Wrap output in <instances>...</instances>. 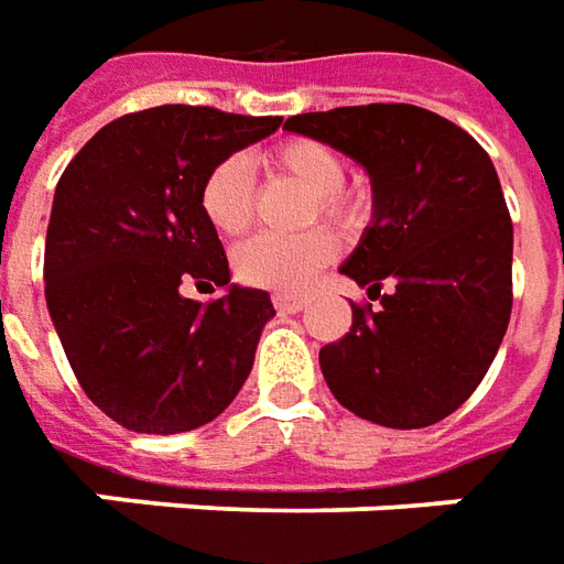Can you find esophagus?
Masks as SVG:
<instances>
[{
	"label": "esophagus",
	"mask_w": 564,
	"mask_h": 564,
	"mask_svg": "<svg viewBox=\"0 0 564 564\" xmlns=\"http://www.w3.org/2000/svg\"><path fill=\"white\" fill-rule=\"evenodd\" d=\"M308 305L305 299H299V295H286V293H274V308L281 311V314H295V311H302Z\"/></svg>",
	"instance_id": "34e87169"
}]
</instances>
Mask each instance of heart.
Returning a JSON list of instances; mask_svg holds the SVG:
<instances>
[{
    "mask_svg": "<svg viewBox=\"0 0 564 564\" xmlns=\"http://www.w3.org/2000/svg\"><path fill=\"white\" fill-rule=\"evenodd\" d=\"M269 171L290 176L299 186L314 192L308 207V219H333V223H354L360 216V198L341 188L345 183V159L333 145L321 140H286L274 145L265 155ZM256 188L250 161L243 155H228L216 161L200 183V210L207 223L226 235L238 238L253 226ZM338 241L333 231L314 228L295 238L259 235L253 241L238 247L235 271L243 283H253L274 293H299L305 290L314 274L333 262Z\"/></svg>",
    "mask_w": 564,
    "mask_h": 564,
    "instance_id": "heart-1",
    "label": "heart"
}]
</instances>
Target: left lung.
Masks as SVG:
<instances>
[{"instance_id":"left-lung-1","label":"left lung","mask_w":564,"mask_h":564,"mask_svg":"<svg viewBox=\"0 0 564 564\" xmlns=\"http://www.w3.org/2000/svg\"><path fill=\"white\" fill-rule=\"evenodd\" d=\"M372 183V226L341 274L381 308L350 305V333L321 348L329 391L354 415L412 431L452 415L482 381L513 308V223L488 152L409 104L286 118Z\"/></svg>"}]
</instances>
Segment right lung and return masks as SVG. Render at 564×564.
<instances>
[{
	"label": "right lung",
	"instance_id": "add662e5",
	"mask_svg": "<svg viewBox=\"0 0 564 564\" xmlns=\"http://www.w3.org/2000/svg\"><path fill=\"white\" fill-rule=\"evenodd\" d=\"M281 121L155 106L109 121L63 171L45 302L82 391L121 427L195 431L226 412L250 376L274 305L265 290L228 283L200 183ZM186 280L226 285L227 295L207 306L186 300Z\"/></svg>",
	"mask_w": 564,
	"mask_h": 564
}]
</instances>
